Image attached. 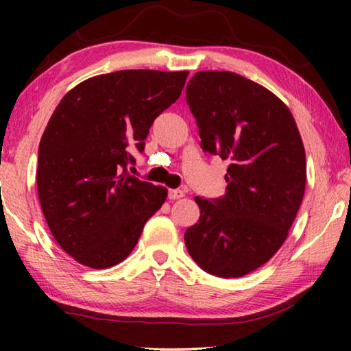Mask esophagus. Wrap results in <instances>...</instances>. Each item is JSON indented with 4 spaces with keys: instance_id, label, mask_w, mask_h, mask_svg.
<instances>
[{
    "instance_id": "esophagus-1",
    "label": "esophagus",
    "mask_w": 351,
    "mask_h": 351,
    "mask_svg": "<svg viewBox=\"0 0 351 351\" xmlns=\"http://www.w3.org/2000/svg\"><path fill=\"white\" fill-rule=\"evenodd\" d=\"M184 197V192L180 189H173V190H169V198L170 199H180Z\"/></svg>"
}]
</instances>
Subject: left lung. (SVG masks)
I'll return each mask as SVG.
<instances>
[{"label": "left lung", "mask_w": 351, "mask_h": 351, "mask_svg": "<svg viewBox=\"0 0 351 351\" xmlns=\"http://www.w3.org/2000/svg\"><path fill=\"white\" fill-rule=\"evenodd\" d=\"M186 100L201 148L230 165L221 198L197 197L199 219L184 234L201 269L235 278L265 265L288 237L306 184L305 148L288 106L229 71H201Z\"/></svg>", "instance_id": "left-lung-1"}]
</instances>
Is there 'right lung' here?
Returning a JSON list of instances; mask_svg holds the SVG:
<instances>
[{"label": "right lung", "mask_w": 351, "mask_h": 351, "mask_svg": "<svg viewBox=\"0 0 351 351\" xmlns=\"http://www.w3.org/2000/svg\"><path fill=\"white\" fill-rule=\"evenodd\" d=\"M189 73L128 69L73 88L38 147L37 190L56 241L94 269L125 260L167 189L128 173L150 127L175 104Z\"/></svg>", "instance_id": "1"}]
</instances>
